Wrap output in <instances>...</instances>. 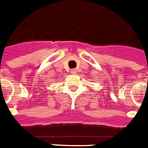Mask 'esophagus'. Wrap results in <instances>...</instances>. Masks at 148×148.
<instances>
[{
	"label": "esophagus",
	"instance_id": "34e87169",
	"mask_svg": "<svg viewBox=\"0 0 148 148\" xmlns=\"http://www.w3.org/2000/svg\"><path fill=\"white\" fill-rule=\"evenodd\" d=\"M71 73H72V74H75V73L77 72V71H76L75 69H74V70H71Z\"/></svg>",
	"mask_w": 148,
	"mask_h": 148
}]
</instances>
